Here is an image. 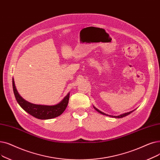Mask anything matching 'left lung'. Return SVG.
I'll return each mask as SVG.
<instances>
[{"label": "left lung", "mask_w": 160, "mask_h": 160, "mask_svg": "<svg viewBox=\"0 0 160 160\" xmlns=\"http://www.w3.org/2000/svg\"><path fill=\"white\" fill-rule=\"evenodd\" d=\"M93 108H94V109H95V110H96L97 111V112H99V113H101V114H103V115L107 116H109V117H112V118H123V117H125V116H128V115L130 114L132 112H133V111L135 110H135H133L130 111V112H126V113H123V114H122L118 115V116H112V115H108V114H105V113H104V112H101V110H99V109H97V108L96 107H95L94 106H93Z\"/></svg>", "instance_id": "left-lung-1"}]
</instances>
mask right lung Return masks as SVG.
<instances>
[{"label":"right lung","mask_w":160,"mask_h":160,"mask_svg":"<svg viewBox=\"0 0 160 160\" xmlns=\"http://www.w3.org/2000/svg\"><path fill=\"white\" fill-rule=\"evenodd\" d=\"M12 86L16 99L19 106L25 112L36 118L40 120H49L54 118H56L63 113L67 107L70 93H68L63 100L55 105H37V104H33L25 100L19 94L16 88L13 78H12Z\"/></svg>","instance_id":"obj_1"}]
</instances>
